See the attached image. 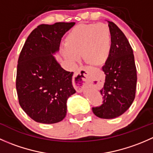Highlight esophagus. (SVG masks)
Segmentation results:
<instances>
[{"label": "esophagus", "instance_id": "1", "mask_svg": "<svg viewBox=\"0 0 153 153\" xmlns=\"http://www.w3.org/2000/svg\"><path fill=\"white\" fill-rule=\"evenodd\" d=\"M87 76L88 69L86 68H81L74 74L73 85L77 92H82L84 85H85L88 80Z\"/></svg>", "mask_w": 153, "mask_h": 153}]
</instances>
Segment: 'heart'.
Returning a JSON list of instances; mask_svg holds the SVG:
<instances>
[{
    "label": "heart",
    "mask_w": 153,
    "mask_h": 153,
    "mask_svg": "<svg viewBox=\"0 0 153 153\" xmlns=\"http://www.w3.org/2000/svg\"><path fill=\"white\" fill-rule=\"evenodd\" d=\"M112 44V33L104 23L79 24L68 33L61 54L71 66L83 60L92 66H102L107 61Z\"/></svg>",
    "instance_id": "obj_1"
}]
</instances>
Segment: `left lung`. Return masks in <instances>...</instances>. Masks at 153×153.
Instances as JSON below:
<instances>
[{
  "instance_id": "left-lung-1",
  "label": "left lung",
  "mask_w": 153,
  "mask_h": 153,
  "mask_svg": "<svg viewBox=\"0 0 153 153\" xmlns=\"http://www.w3.org/2000/svg\"><path fill=\"white\" fill-rule=\"evenodd\" d=\"M107 23L112 44L109 58L102 67L105 81L100 92L104 103L92 108V112L98 118L112 119L124 113L133 102L137 73L133 51L127 38L113 22Z\"/></svg>"
}]
</instances>
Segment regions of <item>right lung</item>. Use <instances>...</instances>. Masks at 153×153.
I'll use <instances>...</instances> for the list:
<instances>
[{"label": "right lung", "instance_id": "add662e5", "mask_svg": "<svg viewBox=\"0 0 153 153\" xmlns=\"http://www.w3.org/2000/svg\"><path fill=\"white\" fill-rule=\"evenodd\" d=\"M75 23L41 24L30 33L17 67L16 89L20 106L36 122L55 124L67 115V101L76 92L73 72L63 69L54 55L64 34Z\"/></svg>", "mask_w": 153, "mask_h": 153}]
</instances>
